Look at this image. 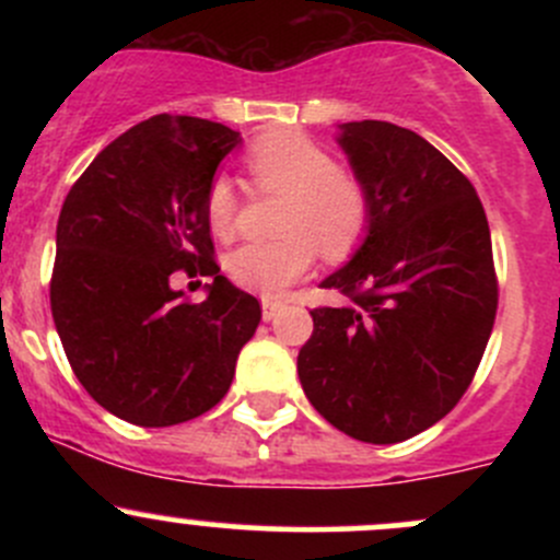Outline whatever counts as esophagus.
I'll list each match as a JSON object with an SVG mask.
<instances>
[{
  "mask_svg": "<svg viewBox=\"0 0 560 560\" xmlns=\"http://www.w3.org/2000/svg\"><path fill=\"white\" fill-rule=\"evenodd\" d=\"M284 308V301H279V298H262V319L270 322L276 314Z\"/></svg>",
  "mask_w": 560,
  "mask_h": 560,
  "instance_id": "esophagus-1",
  "label": "esophagus"
}]
</instances>
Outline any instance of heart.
Segmentation results:
<instances>
[{"label":"heart","instance_id":"1","mask_svg":"<svg viewBox=\"0 0 560 560\" xmlns=\"http://www.w3.org/2000/svg\"><path fill=\"white\" fill-rule=\"evenodd\" d=\"M246 171L265 195H284L276 241H252L228 257V273L244 290L279 295L308 273L319 248L347 257L365 238L371 195L358 173L336 165L330 151L303 132H270L246 151ZM206 219L217 238L238 233L241 197L233 180L217 175L206 189Z\"/></svg>","mask_w":560,"mask_h":560}]
</instances>
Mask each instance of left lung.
<instances>
[{
	"label": "left lung",
	"instance_id": "8db88e82",
	"mask_svg": "<svg viewBox=\"0 0 560 560\" xmlns=\"http://www.w3.org/2000/svg\"><path fill=\"white\" fill-rule=\"evenodd\" d=\"M338 143L369 186V238L322 281L347 303L312 308L298 376L338 431L398 444L450 415L477 374L499 308L493 244L471 180L425 138L349 121Z\"/></svg>",
	"mask_w": 560,
	"mask_h": 560
}]
</instances>
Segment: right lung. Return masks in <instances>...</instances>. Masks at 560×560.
<instances>
[{"label": "right lung", "mask_w": 560, "mask_h": 560, "mask_svg": "<svg viewBox=\"0 0 560 560\" xmlns=\"http://www.w3.org/2000/svg\"><path fill=\"white\" fill-rule=\"evenodd\" d=\"M241 135L195 116L135 124L72 184L56 224L50 312L78 382L140 428L195 420L233 385L259 301L213 257L206 189ZM175 272L213 275L209 298L175 293Z\"/></svg>", "instance_id": "right-lung-1"}]
</instances>
